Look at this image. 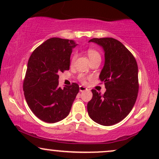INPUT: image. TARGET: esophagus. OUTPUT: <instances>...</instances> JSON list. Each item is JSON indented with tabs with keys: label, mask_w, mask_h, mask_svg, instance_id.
<instances>
[{
	"label": "esophagus",
	"mask_w": 159,
	"mask_h": 159,
	"mask_svg": "<svg viewBox=\"0 0 159 159\" xmlns=\"http://www.w3.org/2000/svg\"><path fill=\"white\" fill-rule=\"evenodd\" d=\"M87 90V89L85 87H84V86H80V87H79L80 92H84V91H86Z\"/></svg>",
	"instance_id": "1"
}]
</instances>
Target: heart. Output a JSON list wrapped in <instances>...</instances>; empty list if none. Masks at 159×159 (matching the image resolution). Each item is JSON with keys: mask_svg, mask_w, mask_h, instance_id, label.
<instances>
[{"mask_svg": "<svg viewBox=\"0 0 159 159\" xmlns=\"http://www.w3.org/2000/svg\"><path fill=\"white\" fill-rule=\"evenodd\" d=\"M87 55H88V57H89V59H90V62L96 61V60H101V55H100L99 53H98V51H96V49L89 48L88 50H87ZM75 55H74L73 57H72V61H71V63H72V64H73V63L75 62ZM86 79H87V78H86V76L84 75L81 74L78 75V80H79L81 82H82V83H85Z\"/></svg>", "mask_w": 159, "mask_h": 159, "instance_id": "obj_1", "label": "heart"}]
</instances>
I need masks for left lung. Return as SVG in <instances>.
<instances>
[{
	"mask_svg": "<svg viewBox=\"0 0 159 159\" xmlns=\"http://www.w3.org/2000/svg\"><path fill=\"white\" fill-rule=\"evenodd\" d=\"M90 42L102 47L105 52L99 79L106 92L102 95L91 90L87 112L94 122L108 126L123 120L134 107L139 89L138 64L132 53L114 38H93Z\"/></svg>",
	"mask_w": 159,
	"mask_h": 159,
	"instance_id": "8db88e82",
	"label": "left lung"
}]
</instances>
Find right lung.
I'll return each mask as SVG.
<instances>
[{
    "mask_svg": "<svg viewBox=\"0 0 159 159\" xmlns=\"http://www.w3.org/2000/svg\"><path fill=\"white\" fill-rule=\"evenodd\" d=\"M73 40L51 38L37 47L27 63L23 83L25 99L32 112L45 123H54L68 116L79 92L78 84L59 87L60 72L69 70Z\"/></svg>",
    "mask_w": 159,
    "mask_h": 159,
    "instance_id": "1",
    "label": "right lung"
}]
</instances>
